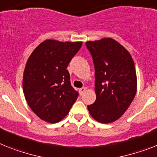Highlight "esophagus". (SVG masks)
<instances>
[{"mask_svg": "<svg viewBox=\"0 0 157 157\" xmlns=\"http://www.w3.org/2000/svg\"><path fill=\"white\" fill-rule=\"evenodd\" d=\"M85 91H86V88L85 87H83V88H81V89H79V93H80V95H83L84 93H85Z\"/></svg>", "mask_w": 157, "mask_h": 157, "instance_id": "1", "label": "esophagus"}]
</instances>
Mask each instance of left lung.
<instances>
[{
    "mask_svg": "<svg viewBox=\"0 0 157 157\" xmlns=\"http://www.w3.org/2000/svg\"><path fill=\"white\" fill-rule=\"evenodd\" d=\"M95 67L96 101L88 105L90 115L100 123L120 119L136 93L137 78L131 54L113 38L87 41Z\"/></svg>",
    "mask_w": 157,
    "mask_h": 157,
    "instance_id": "8db88e82",
    "label": "left lung"
}]
</instances>
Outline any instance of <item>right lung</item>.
<instances>
[{
  "mask_svg": "<svg viewBox=\"0 0 157 157\" xmlns=\"http://www.w3.org/2000/svg\"><path fill=\"white\" fill-rule=\"evenodd\" d=\"M82 41L48 39L28 59L23 74V92L28 105L40 120L55 124L68 115L78 93L71 86L67 67Z\"/></svg>",
  "mask_w": 157,
  "mask_h": 157,
  "instance_id": "obj_1",
  "label": "right lung"
}]
</instances>
